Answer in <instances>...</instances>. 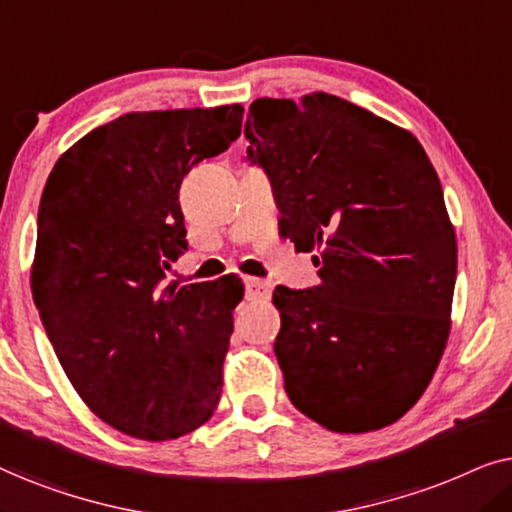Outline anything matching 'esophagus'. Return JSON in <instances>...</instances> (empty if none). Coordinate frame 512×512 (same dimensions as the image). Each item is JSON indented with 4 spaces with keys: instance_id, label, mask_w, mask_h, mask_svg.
I'll return each mask as SVG.
<instances>
[{
    "instance_id": "esophagus-1",
    "label": "esophagus",
    "mask_w": 512,
    "mask_h": 512,
    "mask_svg": "<svg viewBox=\"0 0 512 512\" xmlns=\"http://www.w3.org/2000/svg\"><path fill=\"white\" fill-rule=\"evenodd\" d=\"M244 289H247V300H268L272 293V284L265 282V279L249 277L244 282Z\"/></svg>"
}]
</instances>
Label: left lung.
<instances>
[{
    "label": "left lung",
    "mask_w": 512,
    "mask_h": 512,
    "mask_svg": "<svg viewBox=\"0 0 512 512\" xmlns=\"http://www.w3.org/2000/svg\"><path fill=\"white\" fill-rule=\"evenodd\" d=\"M247 160L268 174L319 286H277L275 354L291 403L338 433L394 424L450 335L457 240L443 188L408 130L328 93L249 107Z\"/></svg>",
    "instance_id": "1"
}]
</instances>
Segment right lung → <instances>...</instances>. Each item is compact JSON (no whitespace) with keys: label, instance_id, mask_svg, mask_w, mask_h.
I'll return each instance as SVG.
<instances>
[{"label":"right lung","instance_id":"obj_1","mask_svg":"<svg viewBox=\"0 0 512 512\" xmlns=\"http://www.w3.org/2000/svg\"><path fill=\"white\" fill-rule=\"evenodd\" d=\"M240 104L125 114L55 163L39 205L32 296L69 382L142 440L214 415L244 286H165L188 249L179 186L242 132Z\"/></svg>","mask_w":512,"mask_h":512}]
</instances>
